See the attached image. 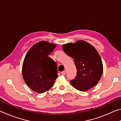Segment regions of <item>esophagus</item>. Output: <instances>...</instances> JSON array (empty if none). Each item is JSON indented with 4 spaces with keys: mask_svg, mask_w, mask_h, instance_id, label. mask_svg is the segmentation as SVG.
Masks as SVG:
<instances>
[{
    "mask_svg": "<svg viewBox=\"0 0 121 121\" xmlns=\"http://www.w3.org/2000/svg\"><path fill=\"white\" fill-rule=\"evenodd\" d=\"M61 74H62V75H65V71H62V72H61Z\"/></svg>",
    "mask_w": 121,
    "mask_h": 121,
    "instance_id": "obj_1",
    "label": "esophagus"
}]
</instances>
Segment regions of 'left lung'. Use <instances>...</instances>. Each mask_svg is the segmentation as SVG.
<instances>
[{
    "mask_svg": "<svg viewBox=\"0 0 121 121\" xmlns=\"http://www.w3.org/2000/svg\"><path fill=\"white\" fill-rule=\"evenodd\" d=\"M63 50L73 59L77 69L75 78L70 81L73 87L86 91L97 84L103 72L101 58L94 47L85 41L63 45Z\"/></svg>",
    "mask_w": 121,
    "mask_h": 121,
    "instance_id": "obj_1",
    "label": "left lung"
}]
</instances>
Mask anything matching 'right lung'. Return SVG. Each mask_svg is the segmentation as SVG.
Listing matches in <instances>:
<instances>
[{"instance_id":"1","label":"right lung","mask_w":121,"mask_h":121,"mask_svg":"<svg viewBox=\"0 0 121 121\" xmlns=\"http://www.w3.org/2000/svg\"><path fill=\"white\" fill-rule=\"evenodd\" d=\"M56 46L40 41L30 48L24 58L22 65L24 81L36 92L42 93L51 89L58 77L56 63L48 56Z\"/></svg>"}]
</instances>
